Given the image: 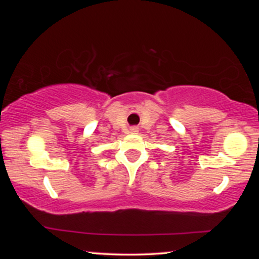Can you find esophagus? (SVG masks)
Masks as SVG:
<instances>
[{"mask_svg": "<svg viewBox=\"0 0 259 259\" xmlns=\"http://www.w3.org/2000/svg\"><path fill=\"white\" fill-rule=\"evenodd\" d=\"M130 132L132 134H137L138 132H139V128H138V127H136V126H133V127H131V128H130Z\"/></svg>", "mask_w": 259, "mask_h": 259, "instance_id": "esophagus-1", "label": "esophagus"}]
</instances>
